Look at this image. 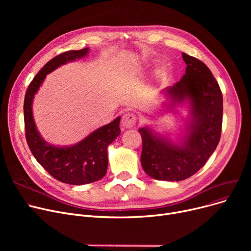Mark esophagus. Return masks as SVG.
<instances>
[{
    "label": "esophagus",
    "mask_w": 251,
    "mask_h": 251,
    "mask_svg": "<svg viewBox=\"0 0 251 251\" xmlns=\"http://www.w3.org/2000/svg\"><path fill=\"white\" fill-rule=\"evenodd\" d=\"M137 121V116L133 113H125L122 117V125L125 128H132Z\"/></svg>",
    "instance_id": "34e87169"
}]
</instances>
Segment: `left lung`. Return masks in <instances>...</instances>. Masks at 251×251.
<instances>
[{
  "label": "left lung",
  "mask_w": 251,
  "mask_h": 251,
  "mask_svg": "<svg viewBox=\"0 0 251 251\" xmlns=\"http://www.w3.org/2000/svg\"><path fill=\"white\" fill-rule=\"evenodd\" d=\"M185 74L173 86L165 88L173 111L177 104L188 103L185 132L178 142L170 140L149 126L139 128L142 138L141 166L150 177L181 181L195 174L217 149L222 131L223 96L213 73L201 61L185 52Z\"/></svg>",
  "instance_id": "1"
}]
</instances>
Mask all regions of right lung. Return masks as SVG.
Returning <instances> with one entry per match:
<instances>
[{"label":"right lung","mask_w":251,"mask_h":251,"mask_svg":"<svg viewBox=\"0 0 251 251\" xmlns=\"http://www.w3.org/2000/svg\"><path fill=\"white\" fill-rule=\"evenodd\" d=\"M88 48L65 51L49 61L30 82L24 98L25 135L28 147L47 172L55 179L71 185H83L100 180L108 169V147L120 135V117L101 126L84 139L70 147H57L39 134L32 115V102L47 74L68 62L85 57Z\"/></svg>","instance_id":"1"}]
</instances>
